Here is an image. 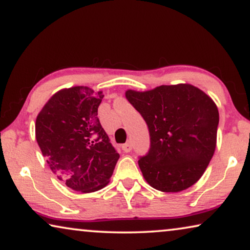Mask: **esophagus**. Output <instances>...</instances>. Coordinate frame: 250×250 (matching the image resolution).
I'll return each mask as SVG.
<instances>
[{
    "label": "esophagus",
    "instance_id": "obj_1",
    "mask_svg": "<svg viewBox=\"0 0 250 250\" xmlns=\"http://www.w3.org/2000/svg\"><path fill=\"white\" fill-rule=\"evenodd\" d=\"M131 149H132V146L130 143H125V145H122V150H124L125 153H130L131 152Z\"/></svg>",
    "mask_w": 250,
    "mask_h": 250
}]
</instances>
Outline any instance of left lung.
<instances>
[{
  "label": "left lung",
  "instance_id": "8db88e82",
  "mask_svg": "<svg viewBox=\"0 0 250 250\" xmlns=\"http://www.w3.org/2000/svg\"><path fill=\"white\" fill-rule=\"evenodd\" d=\"M125 97L148 125L150 148L138 161L144 179L164 192H179L204 174L216 147L219 110L190 83L162 85Z\"/></svg>",
  "mask_w": 250,
  "mask_h": 250
}]
</instances>
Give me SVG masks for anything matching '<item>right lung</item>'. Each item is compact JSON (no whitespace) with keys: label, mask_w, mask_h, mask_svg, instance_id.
Wrapping results in <instances>:
<instances>
[{"label":"right lung","mask_w":250,"mask_h":250,"mask_svg":"<svg viewBox=\"0 0 250 250\" xmlns=\"http://www.w3.org/2000/svg\"><path fill=\"white\" fill-rule=\"evenodd\" d=\"M103 91L75 86L56 91L36 118L35 135L52 172L73 190L108 185L119 153L97 118Z\"/></svg>","instance_id":"right-lung-1"}]
</instances>
